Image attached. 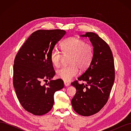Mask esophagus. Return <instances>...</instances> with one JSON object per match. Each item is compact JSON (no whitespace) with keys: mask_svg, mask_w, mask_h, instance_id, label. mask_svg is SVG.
<instances>
[{"mask_svg":"<svg viewBox=\"0 0 131 131\" xmlns=\"http://www.w3.org/2000/svg\"><path fill=\"white\" fill-rule=\"evenodd\" d=\"M64 84L65 86H68L70 85L69 83L68 82H67V81H64Z\"/></svg>","mask_w":131,"mask_h":131,"instance_id":"34e87169","label":"esophagus"}]
</instances>
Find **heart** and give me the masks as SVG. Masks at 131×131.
I'll list each match as a JSON object with an SVG mask.
<instances>
[{
  "instance_id": "obj_1",
  "label": "heart",
  "mask_w": 131,
  "mask_h": 131,
  "mask_svg": "<svg viewBox=\"0 0 131 131\" xmlns=\"http://www.w3.org/2000/svg\"><path fill=\"white\" fill-rule=\"evenodd\" d=\"M62 53L57 49L51 51L50 59L56 67L61 65L64 57L70 56L67 67H63L56 71L57 77L64 81H70L76 77L81 70L88 69L92 63L94 57V50L90 43H86L81 39L70 37L63 41L61 44Z\"/></svg>"
}]
</instances>
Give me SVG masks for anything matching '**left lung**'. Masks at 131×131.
<instances>
[{"label": "left lung", "mask_w": 131, "mask_h": 131, "mask_svg": "<svg viewBox=\"0 0 131 131\" xmlns=\"http://www.w3.org/2000/svg\"><path fill=\"white\" fill-rule=\"evenodd\" d=\"M81 36L90 38L94 57L89 68L78 78L86 84H80L78 80L71 84L77 89L72 104L78 114L89 116L100 112L108 100L115 80L114 62L109 46L97 34L87 32Z\"/></svg>", "instance_id": "left-lung-1"}]
</instances>
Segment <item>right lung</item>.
Wrapping results in <instances>:
<instances>
[{
    "mask_svg": "<svg viewBox=\"0 0 131 131\" xmlns=\"http://www.w3.org/2000/svg\"><path fill=\"white\" fill-rule=\"evenodd\" d=\"M61 29L38 30L27 39L15 57L13 84L18 100L27 112L42 115L52 108L56 91L64 88L55 74L50 59L51 51L66 34ZM49 80L46 85L41 82Z\"/></svg>",
    "mask_w": 131,
    "mask_h": 131,
    "instance_id": "right-lung-1",
    "label": "right lung"
}]
</instances>
